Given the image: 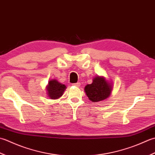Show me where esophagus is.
I'll list each match as a JSON object with an SVG mask.
<instances>
[{
	"label": "esophagus",
	"instance_id": "1",
	"mask_svg": "<svg viewBox=\"0 0 155 155\" xmlns=\"http://www.w3.org/2000/svg\"><path fill=\"white\" fill-rule=\"evenodd\" d=\"M73 85V86H76V87H80V83H75V84H72Z\"/></svg>",
	"mask_w": 155,
	"mask_h": 155
}]
</instances>
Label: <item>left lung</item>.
<instances>
[{"instance_id": "8db88e82", "label": "left lung", "mask_w": 155, "mask_h": 155, "mask_svg": "<svg viewBox=\"0 0 155 155\" xmlns=\"http://www.w3.org/2000/svg\"><path fill=\"white\" fill-rule=\"evenodd\" d=\"M113 90L112 82L106 80L105 77L97 75L92 79V83L84 87L88 98L92 102L105 100L110 96Z\"/></svg>"}]
</instances>
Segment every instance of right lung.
I'll return each mask as SVG.
<instances>
[{"instance_id":"add662e5","label":"right lung","mask_w":155,"mask_h":155,"mask_svg":"<svg viewBox=\"0 0 155 155\" xmlns=\"http://www.w3.org/2000/svg\"><path fill=\"white\" fill-rule=\"evenodd\" d=\"M67 87L65 85L60 83L57 80H53L49 81L48 84L46 86L47 94L49 98L52 100H56L61 97Z\"/></svg>"}]
</instances>
